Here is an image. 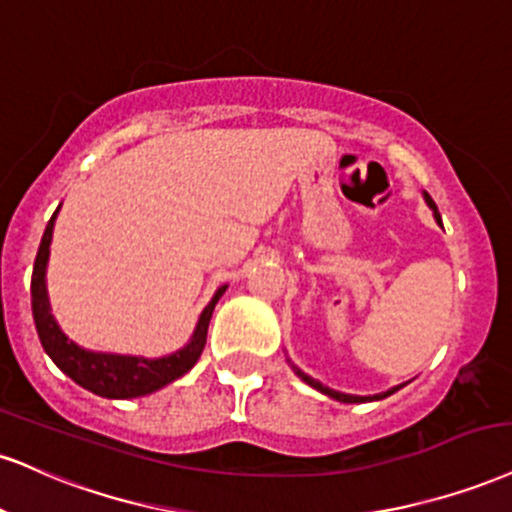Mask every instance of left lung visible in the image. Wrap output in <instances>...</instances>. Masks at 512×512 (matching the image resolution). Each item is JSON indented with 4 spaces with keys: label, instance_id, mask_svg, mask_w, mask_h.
<instances>
[{
    "label": "left lung",
    "instance_id": "obj_1",
    "mask_svg": "<svg viewBox=\"0 0 512 512\" xmlns=\"http://www.w3.org/2000/svg\"><path fill=\"white\" fill-rule=\"evenodd\" d=\"M424 200H427V205L434 209V217H436V221H439L441 224V214H439V209H436V205H434V200L432 197H429L427 193H424ZM293 367V372L298 374L300 379L305 381V384H310L312 389H317V391H322V393H326V396L329 398H334V400H341V403H367V400H381V398H386V396H391V393H396L398 389H403V386H393L391 391H384V393H377V396H350V393H338V391H334V389H326L324 384H319L317 379H312V377H307L305 372H300L298 367L295 365H291Z\"/></svg>",
    "mask_w": 512,
    "mask_h": 512
}]
</instances>
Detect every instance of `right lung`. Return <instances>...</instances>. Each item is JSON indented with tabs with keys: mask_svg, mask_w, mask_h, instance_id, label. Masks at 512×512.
Instances as JSON below:
<instances>
[{
	"mask_svg": "<svg viewBox=\"0 0 512 512\" xmlns=\"http://www.w3.org/2000/svg\"><path fill=\"white\" fill-rule=\"evenodd\" d=\"M59 212V207H57ZM57 212L47 221L45 236L40 240L38 257H35L33 281H30V303H33V319L35 329H38L40 343L45 353L52 357L54 365L61 372L69 374L76 384L83 386L97 396L104 398H138L147 393L162 389L171 381L183 377L190 367L200 360L202 348L207 343V326L212 319L214 305L224 295L226 286H221L214 293L212 303L205 307L200 315L197 329L190 343L178 353L169 357H159V360H145V357H128V355H107V353H90V350L78 348L76 343L69 341L54 322L52 312L47 303V288H45V269L49 257V243H52V229Z\"/></svg>",
	"mask_w": 512,
	"mask_h": 512,
	"instance_id": "1",
	"label": "right lung"
}]
</instances>
